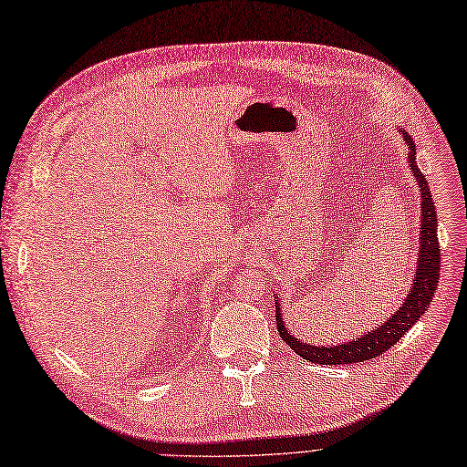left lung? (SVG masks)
I'll return each instance as SVG.
<instances>
[{"label": "left lung", "mask_w": 467, "mask_h": 467, "mask_svg": "<svg viewBox=\"0 0 467 467\" xmlns=\"http://www.w3.org/2000/svg\"><path fill=\"white\" fill-rule=\"evenodd\" d=\"M403 131V130H401ZM403 140L410 145V167L417 180V186L420 190V231H419V254H417V269L413 274L411 291L405 296V303L389 316V318L376 329H370L363 337H355L348 343L341 345H310L303 339H296L291 332L285 327L281 305L275 303V320H277V332L281 339L289 345V348L305 360L316 365H353L370 360L374 357H380L388 349L405 336V332L425 314L429 305L432 303V296L436 291V283L441 275V246L439 236H436V212L432 203V195L429 182L425 180L423 172L419 171L415 162V143L410 138V133L403 131Z\"/></svg>", "instance_id": "1"}]
</instances>
